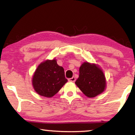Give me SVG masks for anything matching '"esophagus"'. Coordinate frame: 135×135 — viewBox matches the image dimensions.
<instances>
[{
	"label": "esophagus",
	"mask_w": 135,
	"mask_h": 135,
	"mask_svg": "<svg viewBox=\"0 0 135 135\" xmlns=\"http://www.w3.org/2000/svg\"><path fill=\"white\" fill-rule=\"evenodd\" d=\"M75 80H76V78H75V76H73L72 78H70L69 79V81H72V82H74L75 81Z\"/></svg>",
	"instance_id": "esophagus-1"
}]
</instances>
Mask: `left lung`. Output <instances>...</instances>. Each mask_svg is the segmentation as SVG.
I'll return each mask as SVG.
<instances>
[{"label":"left lung","mask_w":135,"mask_h":135,"mask_svg":"<svg viewBox=\"0 0 135 135\" xmlns=\"http://www.w3.org/2000/svg\"><path fill=\"white\" fill-rule=\"evenodd\" d=\"M75 84L88 98H94L104 91L105 78L103 72L94 64L84 62L80 68Z\"/></svg>","instance_id":"left-lung-1"}]
</instances>
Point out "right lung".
<instances>
[{"label":"right lung","mask_w":135,"mask_h":135,"mask_svg":"<svg viewBox=\"0 0 135 135\" xmlns=\"http://www.w3.org/2000/svg\"><path fill=\"white\" fill-rule=\"evenodd\" d=\"M67 82L64 69L56 60H46L37 67L33 78V85L37 94L51 98Z\"/></svg>","instance_id":"1"}]
</instances>
